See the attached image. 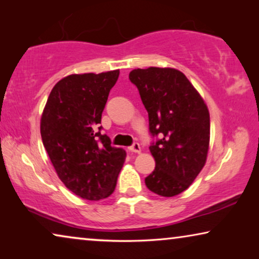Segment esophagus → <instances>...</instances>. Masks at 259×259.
I'll return each mask as SVG.
<instances>
[{"mask_svg":"<svg viewBox=\"0 0 259 259\" xmlns=\"http://www.w3.org/2000/svg\"><path fill=\"white\" fill-rule=\"evenodd\" d=\"M128 150H130L131 152H133V153H140L141 148H140V145H139V144L134 143V144L132 145V146L128 147Z\"/></svg>","mask_w":259,"mask_h":259,"instance_id":"obj_1","label":"esophagus"}]
</instances>
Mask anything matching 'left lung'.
Segmentation results:
<instances>
[{"mask_svg": "<svg viewBox=\"0 0 259 259\" xmlns=\"http://www.w3.org/2000/svg\"><path fill=\"white\" fill-rule=\"evenodd\" d=\"M131 82L139 91L148 113L150 133L160 139L150 151L155 168L145 178L147 189L175 197L189 189L206 162L210 113L189 79L178 69H133Z\"/></svg>", "mask_w": 259, "mask_h": 259, "instance_id": "8db88e82", "label": "left lung"}]
</instances>
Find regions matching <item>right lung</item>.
<instances>
[{
  "label": "right lung",
  "mask_w": 259,
  "mask_h": 259,
  "mask_svg": "<svg viewBox=\"0 0 259 259\" xmlns=\"http://www.w3.org/2000/svg\"><path fill=\"white\" fill-rule=\"evenodd\" d=\"M119 73L116 69L63 77L53 87L41 116L42 143L59 178L87 200L111 196L125 162L126 152L113 147L98 127Z\"/></svg>",
  "instance_id": "obj_1"
}]
</instances>
